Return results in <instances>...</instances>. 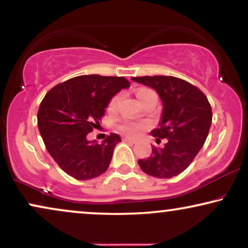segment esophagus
Listing matches in <instances>:
<instances>
[{"label":"esophagus","instance_id":"esophagus-1","mask_svg":"<svg viewBox=\"0 0 248 248\" xmlns=\"http://www.w3.org/2000/svg\"><path fill=\"white\" fill-rule=\"evenodd\" d=\"M123 140L125 141V142H130V143H133V144H135L137 143V140H134V139H132V138H128V137H125Z\"/></svg>","mask_w":248,"mask_h":248}]
</instances>
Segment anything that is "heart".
Here are the masks:
<instances>
[{"instance_id":"b5f03b06","label":"heart","mask_w":248,"mask_h":248,"mask_svg":"<svg viewBox=\"0 0 248 248\" xmlns=\"http://www.w3.org/2000/svg\"><path fill=\"white\" fill-rule=\"evenodd\" d=\"M155 93L150 89H140L137 93V96H138V99L140 100V103L142 104V101H143L145 98L148 96H150V94H154ZM118 99H120V97L116 96L114 97L113 99L110 100L109 103V106H108V109L109 110H114L115 108L117 106V103H118ZM145 126H147V123H144V122H123V123L120 124V130L122 132H124V133H126L127 135H131V137H137L141 133L142 131L144 130Z\"/></svg>"}]
</instances>
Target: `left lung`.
Masks as SVG:
<instances>
[{"instance_id": "left-lung-1", "label": "left lung", "mask_w": 248, "mask_h": 248, "mask_svg": "<svg viewBox=\"0 0 248 248\" xmlns=\"http://www.w3.org/2000/svg\"><path fill=\"white\" fill-rule=\"evenodd\" d=\"M157 91L162 104L158 128L152 137L167 139L162 148H152L150 157L139 165L147 175L171 178L185 170L204 144L212 122V110L204 93L187 81L169 76L132 78Z\"/></svg>"}]
</instances>
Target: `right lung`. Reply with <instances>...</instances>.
<instances>
[{
  "mask_svg": "<svg viewBox=\"0 0 248 248\" xmlns=\"http://www.w3.org/2000/svg\"><path fill=\"white\" fill-rule=\"evenodd\" d=\"M127 88L130 82L123 77L89 74L57 84L44 97L37 114L40 135L67 175L88 181L107 170L121 137L111 133L99 144L87 135L99 124L111 98Z\"/></svg>",
  "mask_w": 248,
  "mask_h": 248,
  "instance_id": "add662e5",
  "label": "right lung"
}]
</instances>
